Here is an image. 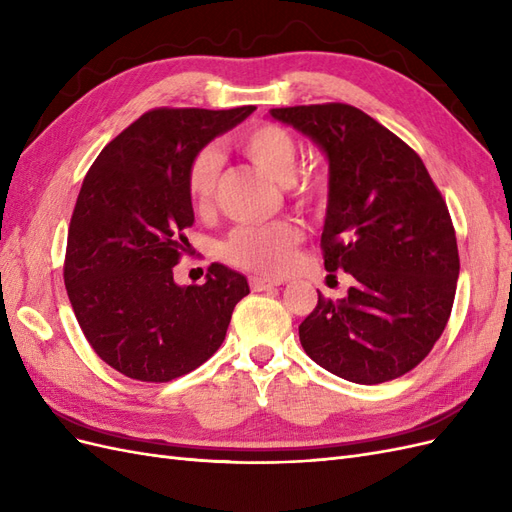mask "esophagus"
Returning a JSON list of instances; mask_svg holds the SVG:
<instances>
[{"label": "esophagus", "mask_w": 512, "mask_h": 512, "mask_svg": "<svg viewBox=\"0 0 512 512\" xmlns=\"http://www.w3.org/2000/svg\"><path fill=\"white\" fill-rule=\"evenodd\" d=\"M250 286H252V290L260 292V290H269V288L282 286V280H269V277L254 275V277H250Z\"/></svg>", "instance_id": "esophagus-1"}]
</instances>
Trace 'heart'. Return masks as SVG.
<instances>
[{
	"label": "heart",
	"mask_w": 512,
	"mask_h": 512,
	"mask_svg": "<svg viewBox=\"0 0 512 512\" xmlns=\"http://www.w3.org/2000/svg\"><path fill=\"white\" fill-rule=\"evenodd\" d=\"M239 147L262 173L275 183L290 185L297 177L299 145L294 136L273 123L254 126L239 136ZM222 156L215 147L200 149L188 166V194L192 205L200 211L211 207L215 188L220 181ZM297 194L312 203L320 198L322 185L318 181H303L297 185ZM301 239L299 228L290 222L247 224L230 232L222 245L226 260L243 269L260 273H280L292 258L294 247Z\"/></svg>",
	"instance_id": "1"
}]
</instances>
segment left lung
I'll use <instances>...</instances> for the list:
<instances>
[{"mask_svg":"<svg viewBox=\"0 0 512 512\" xmlns=\"http://www.w3.org/2000/svg\"><path fill=\"white\" fill-rule=\"evenodd\" d=\"M329 160L324 269L354 277L344 299L299 327L309 359L331 374L380 384L431 352L451 316L459 277L455 228L423 160L350 104L271 108Z\"/></svg>","mask_w":512,"mask_h":512,"instance_id":"obj_1","label":"left lung"}]
</instances>
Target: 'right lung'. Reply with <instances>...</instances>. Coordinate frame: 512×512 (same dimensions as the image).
I'll return each mask as SVG.
<instances>
[{"instance_id":"add662e5","label":"right lung","mask_w":512,"mask_h":512,"mask_svg":"<svg viewBox=\"0 0 512 512\" xmlns=\"http://www.w3.org/2000/svg\"><path fill=\"white\" fill-rule=\"evenodd\" d=\"M254 111L156 108L113 138L85 175L64 282L87 342L119 374L168 382L203 365L250 294L245 275L220 262L200 286H179L173 267L194 224L192 158Z\"/></svg>"}]
</instances>
